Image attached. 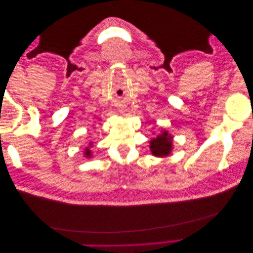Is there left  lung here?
<instances>
[{
  "label": "left lung",
  "mask_w": 253,
  "mask_h": 253,
  "mask_svg": "<svg viewBox=\"0 0 253 253\" xmlns=\"http://www.w3.org/2000/svg\"><path fill=\"white\" fill-rule=\"evenodd\" d=\"M150 149L155 156H167L170 154L172 149V136L164 132L162 135L151 140Z\"/></svg>",
  "instance_id": "1"
}]
</instances>
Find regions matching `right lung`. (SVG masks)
Masks as SVG:
<instances>
[{"instance_id": "add662e5", "label": "right lung", "mask_w": 253, "mask_h": 253, "mask_svg": "<svg viewBox=\"0 0 253 253\" xmlns=\"http://www.w3.org/2000/svg\"><path fill=\"white\" fill-rule=\"evenodd\" d=\"M84 153H85V155H86L87 157H89V156H90V150H89L88 148H86V149H85V152H84Z\"/></svg>"}]
</instances>
